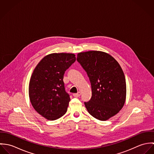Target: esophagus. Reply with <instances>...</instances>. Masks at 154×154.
Here are the masks:
<instances>
[{"instance_id":"1","label":"esophagus","mask_w":154,"mask_h":154,"mask_svg":"<svg viewBox=\"0 0 154 154\" xmlns=\"http://www.w3.org/2000/svg\"><path fill=\"white\" fill-rule=\"evenodd\" d=\"M73 95L75 97H79L81 95V92H78V93L73 94Z\"/></svg>"}]
</instances>
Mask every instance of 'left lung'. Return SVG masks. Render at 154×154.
Wrapping results in <instances>:
<instances>
[{
    "label": "left lung",
    "mask_w": 154,
    "mask_h": 154,
    "mask_svg": "<svg viewBox=\"0 0 154 154\" xmlns=\"http://www.w3.org/2000/svg\"><path fill=\"white\" fill-rule=\"evenodd\" d=\"M77 60L91 84L92 97L84 103L88 112L98 120H109L120 111L126 101V84L121 66L109 54L101 51L79 53Z\"/></svg>",
    "instance_id": "obj_1"
}]
</instances>
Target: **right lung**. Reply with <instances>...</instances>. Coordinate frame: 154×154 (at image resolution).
<instances>
[{
	"instance_id": "1",
	"label": "right lung",
	"mask_w": 154,
	"mask_h": 154,
	"mask_svg": "<svg viewBox=\"0 0 154 154\" xmlns=\"http://www.w3.org/2000/svg\"><path fill=\"white\" fill-rule=\"evenodd\" d=\"M76 60L72 53H51L35 67L29 83V97L35 110L45 119L55 120L67 111L70 100L65 89V72Z\"/></svg>"
}]
</instances>
